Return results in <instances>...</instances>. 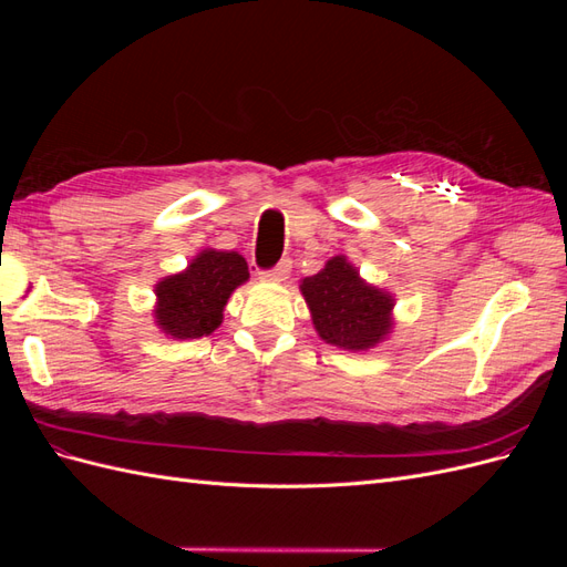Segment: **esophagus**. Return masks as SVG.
<instances>
[{
    "label": "esophagus",
    "mask_w": 567,
    "mask_h": 567,
    "mask_svg": "<svg viewBox=\"0 0 567 567\" xmlns=\"http://www.w3.org/2000/svg\"><path fill=\"white\" fill-rule=\"evenodd\" d=\"M290 260H281L277 267L274 269H267V271H260V279L262 281H267V284H281V281H286L288 279V274H290Z\"/></svg>",
    "instance_id": "obj_1"
}]
</instances>
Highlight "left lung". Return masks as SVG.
I'll list each match as a JSON object with an SVG mask.
<instances>
[{"mask_svg": "<svg viewBox=\"0 0 567 567\" xmlns=\"http://www.w3.org/2000/svg\"><path fill=\"white\" fill-rule=\"evenodd\" d=\"M317 336L348 352H367L392 336L394 293L369 284L346 255L300 281Z\"/></svg>", "mask_w": 567, "mask_h": 567, "instance_id": "obj_1", "label": "left lung"}]
</instances>
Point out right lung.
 <instances>
[{
    "mask_svg": "<svg viewBox=\"0 0 567 567\" xmlns=\"http://www.w3.org/2000/svg\"><path fill=\"white\" fill-rule=\"evenodd\" d=\"M250 279L248 262L236 250L203 248L186 269L163 277L153 293V323L175 340L210 336L225 319V307L238 286Z\"/></svg>",
    "mask_w": 567,
    "mask_h": 567,
    "instance_id": "obj_1",
    "label": "right lung"
}]
</instances>
